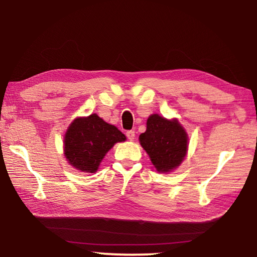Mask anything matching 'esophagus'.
<instances>
[{"instance_id":"esophagus-1","label":"esophagus","mask_w":257,"mask_h":257,"mask_svg":"<svg viewBox=\"0 0 257 257\" xmlns=\"http://www.w3.org/2000/svg\"><path fill=\"white\" fill-rule=\"evenodd\" d=\"M125 135H127V137L130 141H133L135 139V132H134V130H128L127 134H125Z\"/></svg>"}]
</instances>
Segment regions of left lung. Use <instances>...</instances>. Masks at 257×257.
<instances>
[{
	"label": "left lung",
	"mask_w": 257,
	"mask_h": 257,
	"mask_svg": "<svg viewBox=\"0 0 257 257\" xmlns=\"http://www.w3.org/2000/svg\"><path fill=\"white\" fill-rule=\"evenodd\" d=\"M139 140L159 172L176 169L187 155V133L177 120H168L159 114L148 118L147 130Z\"/></svg>",
	"instance_id": "left-lung-1"
}]
</instances>
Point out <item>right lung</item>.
Listing matches in <instances>:
<instances>
[{
    "mask_svg": "<svg viewBox=\"0 0 257 257\" xmlns=\"http://www.w3.org/2000/svg\"><path fill=\"white\" fill-rule=\"evenodd\" d=\"M124 135L96 113L75 119L65 135L64 154L67 161L80 171L94 173L103 157Z\"/></svg>",
    "mask_w": 257,
    "mask_h": 257,
    "instance_id": "1",
    "label": "right lung"
}]
</instances>
